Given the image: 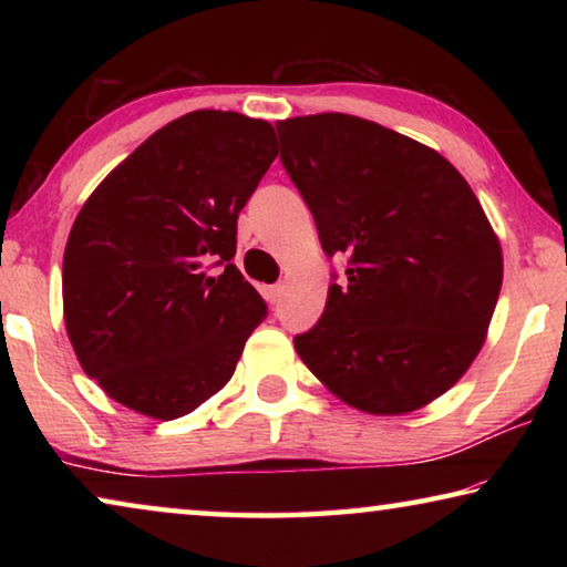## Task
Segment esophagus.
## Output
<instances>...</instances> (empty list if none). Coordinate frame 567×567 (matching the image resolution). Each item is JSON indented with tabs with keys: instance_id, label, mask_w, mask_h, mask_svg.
<instances>
[{
	"instance_id": "obj_1",
	"label": "esophagus",
	"mask_w": 567,
	"mask_h": 567,
	"mask_svg": "<svg viewBox=\"0 0 567 567\" xmlns=\"http://www.w3.org/2000/svg\"><path fill=\"white\" fill-rule=\"evenodd\" d=\"M265 297H267V302H270V305H277V302H280V297H282V285L277 282V285L265 287Z\"/></svg>"
}]
</instances>
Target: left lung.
I'll list each match as a JSON object with an SVG mask.
<instances>
[{
  "label": "left lung",
  "mask_w": 567,
  "mask_h": 567,
  "mask_svg": "<svg viewBox=\"0 0 567 567\" xmlns=\"http://www.w3.org/2000/svg\"><path fill=\"white\" fill-rule=\"evenodd\" d=\"M280 159L310 207L332 275L320 320L295 334L348 405L402 415L443 395L485 342L501 243L463 175L420 142L352 114L277 122Z\"/></svg>",
  "instance_id": "1"
}]
</instances>
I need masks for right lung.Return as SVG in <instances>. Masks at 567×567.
I'll list each match as a JSON object with an SVG mask.
<instances>
[{"label":"right lung","instance_id":"add662e5","mask_svg":"<svg viewBox=\"0 0 567 567\" xmlns=\"http://www.w3.org/2000/svg\"><path fill=\"white\" fill-rule=\"evenodd\" d=\"M272 124L197 110L132 152L76 215L64 324L124 408L187 415L233 378L267 305L233 265L237 217L270 169Z\"/></svg>","mask_w":567,"mask_h":567}]
</instances>
